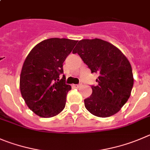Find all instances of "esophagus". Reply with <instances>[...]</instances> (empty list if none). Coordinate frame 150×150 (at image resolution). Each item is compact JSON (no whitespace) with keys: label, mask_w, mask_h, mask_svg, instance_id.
Returning a JSON list of instances; mask_svg holds the SVG:
<instances>
[{"label":"esophagus","mask_w":150,"mask_h":150,"mask_svg":"<svg viewBox=\"0 0 150 150\" xmlns=\"http://www.w3.org/2000/svg\"><path fill=\"white\" fill-rule=\"evenodd\" d=\"M81 85H82V83H79V84H73L72 86H73L74 87H75V88H79L80 86H81Z\"/></svg>","instance_id":"34e87169"}]
</instances>
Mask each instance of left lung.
<instances>
[{"label":"left lung","instance_id":"8db88e82","mask_svg":"<svg viewBox=\"0 0 150 150\" xmlns=\"http://www.w3.org/2000/svg\"><path fill=\"white\" fill-rule=\"evenodd\" d=\"M72 53L79 54L92 73L98 74V84L92 86V95L84 100L86 110L100 117L117 113L133 86L132 67L127 57L112 43L98 38L79 40Z\"/></svg>","mask_w":150,"mask_h":150}]
</instances>
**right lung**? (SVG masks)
Instances as JSON below:
<instances>
[{
    "label": "right lung",
    "instance_id": "right-lung-1",
    "mask_svg": "<svg viewBox=\"0 0 150 150\" xmlns=\"http://www.w3.org/2000/svg\"><path fill=\"white\" fill-rule=\"evenodd\" d=\"M77 40L47 39L35 46L26 57L20 77V89L26 105L36 115L51 117L64 109L70 85L66 84L63 64Z\"/></svg>",
    "mask_w": 150,
    "mask_h": 150
}]
</instances>
